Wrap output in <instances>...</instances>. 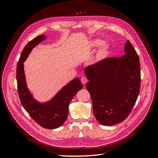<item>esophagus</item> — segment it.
I'll list each match as a JSON object with an SVG mask.
<instances>
[{"label": "esophagus", "mask_w": 158, "mask_h": 158, "mask_svg": "<svg viewBox=\"0 0 158 158\" xmlns=\"http://www.w3.org/2000/svg\"><path fill=\"white\" fill-rule=\"evenodd\" d=\"M81 83H82L83 85H85V84L86 83L87 80H86V78L85 77H82V78H81Z\"/></svg>", "instance_id": "1"}]
</instances>
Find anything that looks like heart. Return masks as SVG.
Wrapping results in <instances>:
<instances>
[{
    "label": "heart",
    "mask_w": 158,
    "mask_h": 158,
    "mask_svg": "<svg viewBox=\"0 0 158 158\" xmlns=\"http://www.w3.org/2000/svg\"><path fill=\"white\" fill-rule=\"evenodd\" d=\"M103 42L100 39H94L93 40L89 43V47L95 48L102 44ZM110 53V47L108 44L102 45L98 49L96 56H95V62L99 63L103 61L109 55Z\"/></svg>",
    "instance_id": "heart-1"
}]
</instances>
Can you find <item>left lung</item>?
<instances>
[{"label": "left lung", "instance_id": "1", "mask_svg": "<svg viewBox=\"0 0 158 158\" xmlns=\"http://www.w3.org/2000/svg\"><path fill=\"white\" fill-rule=\"evenodd\" d=\"M139 60L128 40L122 56L107 58L85 69L89 80L86 86L92 100L94 115L102 124L121 123L131 113L140 91Z\"/></svg>", "mask_w": 158, "mask_h": 158}]
</instances>
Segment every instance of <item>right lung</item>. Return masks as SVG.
<instances>
[{"mask_svg":"<svg viewBox=\"0 0 158 158\" xmlns=\"http://www.w3.org/2000/svg\"><path fill=\"white\" fill-rule=\"evenodd\" d=\"M45 39L44 35H39L30 41L24 47L17 63L16 78L18 94L24 109L42 127L55 129L61 127L66 121L69 103L77 93L83 88V85L79 78H76L63 87L51 100L46 103H39L33 98L27 86L23 62L33 48Z\"/></svg>","mask_w":158,"mask_h":158,"instance_id":"obj_1","label":"right lung"}]
</instances>
